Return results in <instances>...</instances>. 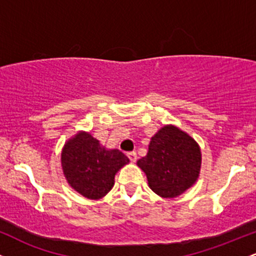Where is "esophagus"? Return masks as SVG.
Returning a JSON list of instances; mask_svg holds the SVG:
<instances>
[{
  "mask_svg": "<svg viewBox=\"0 0 256 256\" xmlns=\"http://www.w3.org/2000/svg\"><path fill=\"white\" fill-rule=\"evenodd\" d=\"M128 158H130L131 162H134V161L137 160V152H128Z\"/></svg>",
  "mask_w": 256,
  "mask_h": 256,
  "instance_id": "34e87169",
  "label": "esophagus"
}]
</instances>
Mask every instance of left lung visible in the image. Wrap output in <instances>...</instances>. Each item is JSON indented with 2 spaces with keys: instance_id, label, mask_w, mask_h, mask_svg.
<instances>
[{
  "instance_id": "1",
  "label": "left lung",
  "mask_w": 256,
  "mask_h": 256,
  "mask_svg": "<svg viewBox=\"0 0 256 256\" xmlns=\"http://www.w3.org/2000/svg\"><path fill=\"white\" fill-rule=\"evenodd\" d=\"M137 165L152 192L164 198H177L198 180L201 149L186 132L166 125L152 137L148 152Z\"/></svg>"
}]
</instances>
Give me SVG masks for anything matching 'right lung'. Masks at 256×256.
Segmentation results:
<instances>
[{
    "mask_svg": "<svg viewBox=\"0 0 256 256\" xmlns=\"http://www.w3.org/2000/svg\"><path fill=\"white\" fill-rule=\"evenodd\" d=\"M128 158L118 149H106L88 132H78L68 140L61 152L64 177L84 198L98 200L114 185L116 173L128 164Z\"/></svg>",
    "mask_w": 256,
    "mask_h": 256,
    "instance_id": "add662e5",
    "label": "right lung"
}]
</instances>
